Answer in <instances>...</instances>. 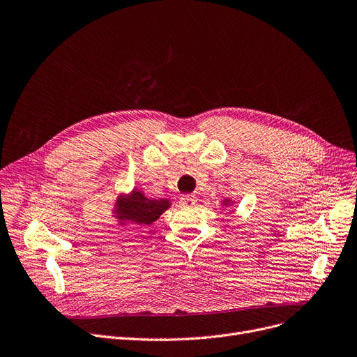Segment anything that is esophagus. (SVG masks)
Returning <instances> with one entry per match:
<instances>
[{
    "instance_id": "1",
    "label": "esophagus",
    "mask_w": 357,
    "mask_h": 357,
    "mask_svg": "<svg viewBox=\"0 0 357 357\" xmlns=\"http://www.w3.org/2000/svg\"><path fill=\"white\" fill-rule=\"evenodd\" d=\"M197 201H198L197 195H194V194H186V195H182V197H181L179 204L182 205V207L191 208V207H194V205L197 204Z\"/></svg>"
}]
</instances>
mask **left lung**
<instances>
[{"mask_svg":"<svg viewBox=\"0 0 357 357\" xmlns=\"http://www.w3.org/2000/svg\"><path fill=\"white\" fill-rule=\"evenodd\" d=\"M234 204H236V201H233L230 198H226V199L221 201V207H234Z\"/></svg>","mask_w":357,"mask_h":357,"instance_id":"1","label":"left lung"}]
</instances>
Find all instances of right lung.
<instances>
[{"label": "right lung", "instance_id": "obj_1", "mask_svg": "<svg viewBox=\"0 0 357 357\" xmlns=\"http://www.w3.org/2000/svg\"><path fill=\"white\" fill-rule=\"evenodd\" d=\"M171 205L172 202L166 198L150 199L144 192L135 188L128 194H119L112 207V217L119 221V226L123 227L127 224L146 227L153 224L167 208H171Z\"/></svg>", "mask_w": 357, "mask_h": 357}]
</instances>
